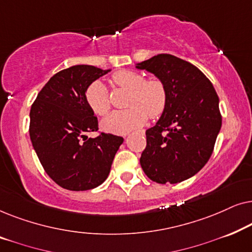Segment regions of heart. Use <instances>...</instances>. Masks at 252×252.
Returning <instances> with one entry per match:
<instances>
[{"instance_id": "heart-1", "label": "heart", "mask_w": 252, "mask_h": 252, "mask_svg": "<svg viewBox=\"0 0 252 252\" xmlns=\"http://www.w3.org/2000/svg\"><path fill=\"white\" fill-rule=\"evenodd\" d=\"M119 87L129 91L125 110H115L102 120V128L113 134H127L147 123L148 116L156 119L166 108L167 91L159 79H144V75L132 70H122L112 75ZM85 99L92 111L103 116L110 109L108 88L95 80L86 88Z\"/></svg>"}]
</instances>
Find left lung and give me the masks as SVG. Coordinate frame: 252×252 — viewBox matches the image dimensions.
Returning a JSON list of instances; mask_svg holds the SVG:
<instances>
[{"mask_svg": "<svg viewBox=\"0 0 252 252\" xmlns=\"http://www.w3.org/2000/svg\"><path fill=\"white\" fill-rule=\"evenodd\" d=\"M136 68L156 75L167 91L166 108L146 132L141 167L157 184L187 180L212 155L221 128L218 95L201 70L173 55L159 54Z\"/></svg>", "mask_w": 252, "mask_h": 252, "instance_id": "1", "label": "left lung"}]
</instances>
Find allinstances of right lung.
<instances>
[{
    "label": "right lung",
    "instance_id": "obj_1",
    "mask_svg": "<svg viewBox=\"0 0 252 252\" xmlns=\"http://www.w3.org/2000/svg\"><path fill=\"white\" fill-rule=\"evenodd\" d=\"M110 70L74 65L50 78L30 112V137L46 173L62 188L89 190L108 178L122 136L97 132L98 122L85 99L89 84Z\"/></svg>",
    "mask_w": 252,
    "mask_h": 252
}]
</instances>
